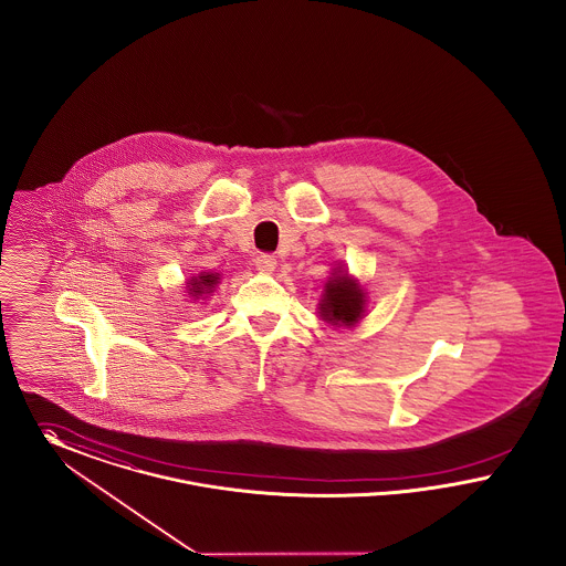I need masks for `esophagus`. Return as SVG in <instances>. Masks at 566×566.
<instances>
[{
	"instance_id": "1",
	"label": "esophagus",
	"mask_w": 566,
	"mask_h": 566,
	"mask_svg": "<svg viewBox=\"0 0 566 566\" xmlns=\"http://www.w3.org/2000/svg\"><path fill=\"white\" fill-rule=\"evenodd\" d=\"M255 266H258V270H262V272H272L274 266H276V258L272 253H260L255 258Z\"/></svg>"
}]
</instances>
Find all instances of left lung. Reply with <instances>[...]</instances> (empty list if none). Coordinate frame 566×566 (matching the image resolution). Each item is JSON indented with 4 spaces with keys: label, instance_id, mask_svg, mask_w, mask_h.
<instances>
[{
    "label": "left lung",
    "instance_id": "obj_1",
    "mask_svg": "<svg viewBox=\"0 0 566 566\" xmlns=\"http://www.w3.org/2000/svg\"><path fill=\"white\" fill-rule=\"evenodd\" d=\"M319 311L332 326H354L364 313V292L356 281L347 279V274L334 276L327 281Z\"/></svg>",
    "mask_w": 566,
    "mask_h": 566
}]
</instances>
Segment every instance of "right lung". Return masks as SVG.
I'll list each match as a JSON object with an SVG mask.
<instances>
[{"label": "right lung", "mask_w": 566, "mask_h": 566, "mask_svg": "<svg viewBox=\"0 0 566 566\" xmlns=\"http://www.w3.org/2000/svg\"><path fill=\"white\" fill-rule=\"evenodd\" d=\"M217 274H200V276H196V279H191V283H189V292L193 294V296H202V294H210L212 292V287L217 285Z\"/></svg>", "instance_id": "1"}]
</instances>
